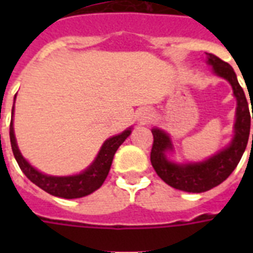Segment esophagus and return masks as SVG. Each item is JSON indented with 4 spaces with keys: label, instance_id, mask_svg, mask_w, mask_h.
Masks as SVG:
<instances>
[{
    "label": "esophagus",
    "instance_id": "1",
    "mask_svg": "<svg viewBox=\"0 0 253 253\" xmlns=\"http://www.w3.org/2000/svg\"><path fill=\"white\" fill-rule=\"evenodd\" d=\"M139 117H140V122L142 123H147L151 119V114L148 113V110H143Z\"/></svg>",
    "mask_w": 253,
    "mask_h": 253
}]
</instances>
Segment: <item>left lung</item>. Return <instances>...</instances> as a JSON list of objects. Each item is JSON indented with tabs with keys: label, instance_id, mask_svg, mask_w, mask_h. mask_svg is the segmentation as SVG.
I'll return each instance as SVG.
<instances>
[{
	"label": "left lung",
	"instance_id": "left-lung-1",
	"mask_svg": "<svg viewBox=\"0 0 253 253\" xmlns=\"http://www.w3.org/2000/svg\"><path fill=\"white\" fill-rule=\"evenodd\" d=\"M208 63L212 65L214 72L218 76L226 79L231 84L234 95L238 101L235 136L232 139L231 144L226 150L220 151L205 162L178 166V164L168 162V159L166 158L167 151L172 150V144H170V139L168 135L159 128L152 130L154 143H152V150H151V164L158 173V176L169 186L189 193L208 192L210 189L222 184L234 172V169L239 164L240 159L246 151L248 138H250V128H251V113L248 109L247 98L244 94L243 87L238 83L232 67L212 53H208Z\"/></svg>",
	"mask_w": 253,
	"mask_h": 253
}]
</instances>
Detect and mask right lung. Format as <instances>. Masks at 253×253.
Returning a JSON list of instances; mask_svg holds the SVG:
<instances>
[{"label":"right lung","mask_w":253,"mask_h":253,"mask_svg":"<svg viewBox=\"0 0 253 253\" xmlns=\"http://www.w3.org/2000/svg\"><path fill=\"white\" fill-rule=\"evenodd\" d=\"M11 113L14 114V106ZM130 134L131 128H128V130L123 131L122 134L107 139L106 142L103 143L102 148L99 151L98 156L95 158L94 163L85 172L76 174V176L53 177L41 173L39 170L33 168L23 159V156H22L19 150H18L15 136H14L13 119L10 122L11 150H13L14 158L17 160L19 168L22 169V172L25 173L26 177L31 182H34L37 186L43 189L44 192L49 193V194H52L55 197L68 198V200H71V198H81V197L87 196V194H90L94 190H97L103 184V181H105V178L109 174L115 152H117L119 146L126 140V138Z\"/></svg>","instance_id":"right-lung-1"}]
</instances>
